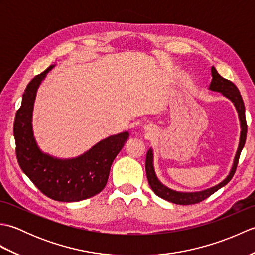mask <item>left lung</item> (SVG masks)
Returning <instances> with one entry per match:
<instances>
[{
	"instance_id": "obj_1",
	"label": "left lung",
	"mask_w": 255,
	"mask_h": 255,
	"mask_svg": "<svg viewBox=\"0 0 255 255\" xmlns=\"http://www.w3.org/2000/svg\"><path fill=\"white\" fill-rule=\"evenodd\" d=\"M211 75H213V80H211L209 89L215 92H220V93H223L226 97H228V99L231 100L232 103H234L238 111V114H239V118L241 123V134H240L239 148H238V151H237L234 165H232V169L229 173V175L227 176L226 180L219 183L218 185L208 189H205V191H202V192H197V193L175 192L173 191V189H170L169 187L164 186L163 184L156 178L154 169H153V163H152L153 154H152V150L150 149L147 152V158H145V173H147L149 185L151 188H152V191L154 192L155 195H158L159 197L167 200V202L174 203L177 205H193V204H198L200 202H203V200H205L206 198H208L210 195H213L215 192H217L219 188L225 186L226 184H228L230 182L232 176L235 175L238 163H239V158H240L241 151L243 147H245L246 139H247V131H248L245 103H243L242 96L237 86L232 83L231 81L221 77V75L216 71V69L214 67H211Z\"/></svg>"
}]
</instances>
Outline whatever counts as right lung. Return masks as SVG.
<instances>
[{
	"mask_svg": "<svg viewBox=\"0 0 255 255\" xmlns=\"http://www.w3.org/2000/svg\"><path fill=\"white\" fill-rule=\"evenodd\" d=\"M53 66L36 75L27 85L16 112L14 137L20 169L46 196L58 202H79L102 192L114 159L129 137L127 131L102 140L88 152L71 160L42 153L31 130V113L38 86Z\"/></svg>",
	"mask_w": 255,
	"mask_h": 255,
	"instance_id": "right-lung-1",
	"label": "right lung"
}]
</instances>
